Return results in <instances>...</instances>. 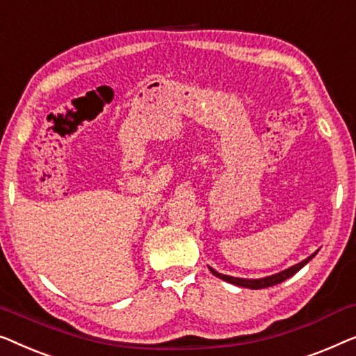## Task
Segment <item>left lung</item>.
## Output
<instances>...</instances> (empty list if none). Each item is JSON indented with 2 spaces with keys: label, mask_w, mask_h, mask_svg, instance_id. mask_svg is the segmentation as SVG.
I'll return each mask as SVG.
<instances>
[{
  "label": "left lung",
  "mask_w": 356,
  "mask_h": 356,
  "mask_svg": "<svg viewBox=\"0 0 356 356\" xmlns=\"http://www.w3.org/2000/svg\"><path fill=\"white\" fill-rule=\"evenodd\" d=\"M316 253H318V252H316ZM316 253H313L312 257H308L307 259H303L302 263L295 264V266L285 269V271H282V273H277V274H274V276L263 277V279H240V277H232V276H226V274H221V273L214 271L213 268H209V271H211L216 277L226 280V282H230V284H234V285H240V287H247V289H253V290H254V289H266V287H273V285L284 282L285 279L292 277L295 273H298L300 269H302V268L305 266V264H307V263L309 261V259L314 258V254H316Z\"/></svg>",
  "instance_id": "obj_1"
}]
</instances>
